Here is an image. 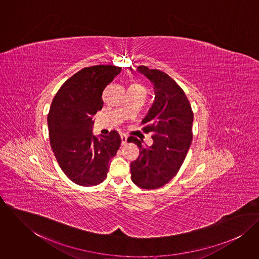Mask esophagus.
I'll list each match as a JSON object with an SVG mask.
<instances>
[{
    "label": "esophagus",
    "instance_id": "34e87169",
    "mask_svg": "<svg viewBox=\"0 0 259 259\" xmlns=\"http://www.w3.org/2000/svg\"><path fill=\"white\" fill-rule=\"evenodd\" d=\"M120 139H121V145L125 146L126 145V141H127V137L125 135H121Z\"/></svg>",
    "mask_w": 259,
    "mask_h": 259
}]
</instances>
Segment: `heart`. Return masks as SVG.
Here are the masks:
<instances>
[{
    "mask_svg": "<svg viewBox=\"0 0 259 259\" xmlns=\"http://www.w3.org/2000/svg\"><path fill=\"white\" fill-rule=\"evenodd\" d=\"M132 85H133V87H140V88H143L142 84H141V83H138V82H135V83H133Z\"/></svg>",
    "mask_w": 259,
    "mask_h": 259,
    "instance_id": "1",
    "label": "heart"
}]
</instances>
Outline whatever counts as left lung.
Returning a JSON list of instances; mask_svg holds the SVG:
<instances>
[{"label":"left lung","mask_w":259,"mask_h":259,"mask_svg":"<svg viewBox=\"0 0 259 259\" xmlns=\"http://www.w3.org/2000/svg\"><path fill=\"white\" fill-rule=\"evenodd\" d=\"M138 72L154 89V102L142 121L144 133H153V143L145 148L137 138L127 139L140 148L139 157L131 163L132 181L139 187L155 189L176 177L184 163L192 141L193 111L184 90L168 74L146 66Z\"/></svg>","instance_id":"8db88e82"}]
</instances>
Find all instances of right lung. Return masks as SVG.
I'll return each mask as SVG.
<instances>
[{"mask_svg":"<svg viewBox=\"0 0 259 259\" xmlns=\"http://www.w3.org/2000/svg\"><path fill=\"white\" fill-rule=\"evenodd\" d=\"M120 70L111 65L84 68L64 82L52 102L48 114L51 148L62 170L76 185L103 183L120 146L114 130L99 138L92 133L93 115L104 105L103 92Z\"/></svg>","mask_w":259,"mask_h":259,"instance_id":"add662e5","label":"right lung"}]
</instances>
